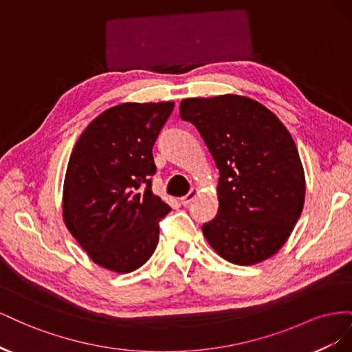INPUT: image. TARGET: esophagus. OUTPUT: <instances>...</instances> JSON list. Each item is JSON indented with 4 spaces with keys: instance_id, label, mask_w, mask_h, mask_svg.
I'll return each mask as SVG.
<instances>
[{
    "instance_id": "obj_1",
    "label": "esophagus",
    "mask_w": 352,
    "mask_h": 352,
    "mask_svg": "<svg viewBox=\"0 0 352 352\" xmlns=\"http://www.w3.org/2000/svg\"><path fill=\"white\" fill-rule=\"evenodd\" d=\"M197 197H198V189H197V188H192L185 197L180 198V204H182V206H189L190 202H192Z\"/></svg>"
}]
</instances>
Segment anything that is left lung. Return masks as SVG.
Masks as SVG:
<instances>
[{
  "label": "left lung",
  "instance_id": "obj_1",
  "mask_svg": "<svg viewBox=\"0 0 352 352\" xmlns=\"http://www.w3.org/2000/svg\"><path fill=\"white\" fill-rule=\"evenodd\" d=\"M180 119L192 123L219 168V211L202 233L225 260L251 265L270 258L301 216L305 176L283 123L241 95L188 98Z\"/></svg>",
  "mask_w": 352,
  "mask_h": 352
}]
</instances>
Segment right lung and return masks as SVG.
I'll return each instance as SVG.
<instances>
[{
  "label": "right lung",
  "mask_w": 352,
  "mask_h": 352,
  "mask_svg": "<svg viewBox=\"0 0 352 352\" xmlns=\"http://www.w3.org/2000/svg\"><path fill=\"white\" fill-rule=\"evenodd\" d=\"M175 102H124L101 113L74 145L63 188V219L101 267L131 273L158 243L172 210L153 194V146Z\"/></svg>",
  "instance_id": "add662e5"
}]
</instances>
